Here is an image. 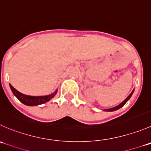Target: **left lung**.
Masks as SVG:
<instances>
[{
	"mask_svg": "<svg viewBox=\"0 0 151 151\" xmlns=\"http://www.w3.org/2000/svg\"><path fill=\"white\" fill-rule=\"evenodd\" d=\"M133 93H134V91H133L132 92H131V94L129 95V96H128V97L126 98V99H125V100L123 101V102H122V103H120L119 104V105H117V106H116V107H114V108H109V109H106V110H105V111H116V110H118L119 109V108H122V106H123L124 105H125V103H126L127 102V101L128 100V99H130V98H131V96H132V94H133Z\"/></svg>",
	"mask_w": 151,
	"mask_h": 151,
	"instance_id": "obj_1",
	"label": "left lung"
}]
</instances>
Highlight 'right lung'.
<instances>
[{
  "instance_id": "1",
  "label": "right lung",
  "mask_w": 151,
  "mask_h": 151,
  "mask_svg": "<svg viewBox=\"0 0 151 151\" xmlns=\"http://www.w3.org/2000/svg\"><path fill=\"white\" fill-rule=\"evenodd\" d=\"M12 93H14V96L24 105H30V106H34V105H38L40 104H43L45 102H47L48 101L50 100L52 98L54 97L57 93V91L55 93H52L50 95H47V96H28V95H25L23 93H21L19 92L18 91L16 90L11 84H9Z\"/></svg>"
}]
</instances>
